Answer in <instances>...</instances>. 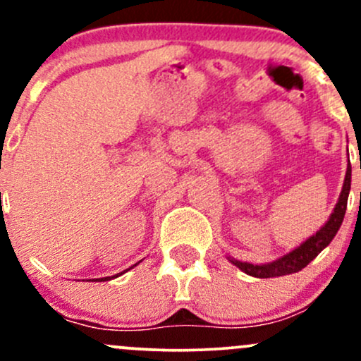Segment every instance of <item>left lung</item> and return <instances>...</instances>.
<instances>
[{"label": "left lung", "instance_id": "left-lung-1", "mask_svg": "<svg viewBox=\"0 0 361 361\" xmlns=\"http://www.w3.org/2000/svg\"><path fill=\"white\" fill-rule=\"evenodd\" d=\"M351 188V168L348 166L345 183H343V190L339 193L338 204L334 207L333 214L329 215L327 222L316 234L310 235L309 239H305L300 246H297L295 250L288 251L287 255H283L281 258H276L270 263H261V264H252L247 261H239L233 258V256H227V259L238 267L239 270L246 273V275L256 276V279H271V276H281V275H290V273L300 271L302 268H305L316 256L324 250L326 246H329V243L333 241L334 235L338 234L339 227H341L343 219H345L346 205H348V195H350Z\"/></svg>", "mask_w": 361, "mask_h": 361}]
</instances>
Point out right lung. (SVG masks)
I'll use <instances>...</instances> for the list:
<instances>
[{
  "mask_svg": "<svg viewBox=\"0 0 361 361\" xmlns=\"http://www.w3.org/2000/svg\"><path fill=\"white\" fill-rule=\"evenodd\" d=\"M135 264H137V263H135ZM135 264H134V267H135ZM134 267H130V268H134ZM130 268H128V270H130ZM128 270H123L122 273H117V276H120V275H123V273H126V271H128ZM111 279H115V276H111ZM103 281H105V280H110V276H106V279H102ZM100 280V281H102Z\"/></svg>",
  "mask_w": 361,
  "mask_h": 361,
  "instance_id": "1",
  "label": "right lung"
}]
</instances>
